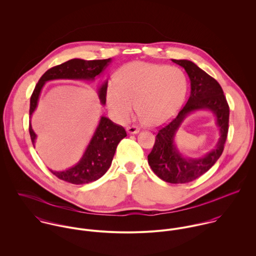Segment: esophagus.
Instances as JSON below:
<instances>
[{"label": "esophagus", "instance_id": "obj_1", "mask_svg": "<svg viewBox=\"0 0 256 256\" xmlns=\"http://www.w3.org/2000/svg\"><path fill=\"white\" fill-rule=\"evenodd\" d=\"M126 131L129 134H137V133H139L140 129L138 127H136V126H129V127H127Z\"/></svg>", "mask_w": 256, "mask_h": 256}]
</instances>
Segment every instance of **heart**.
Listing matches in <instances>:
<instances>
[{
	"instance_id": "heart-1",
	"label": "heart",
	"mask_w": 256,
	"mask_h": 256,
	"mask_svg": "<svg viewBox=\"0 0 256 256\" xmlns=\"http://www.w3.org/2000/svg\"><path fill=\"white\" fill-rule=\"evenodd\" d=\"M185 92L186 80L180 69L135 61L116 72L106 96L117 122L130 119L135 102L136 111L146 124L158 126L178 110Z\"/></svg>"
}]
</instances>
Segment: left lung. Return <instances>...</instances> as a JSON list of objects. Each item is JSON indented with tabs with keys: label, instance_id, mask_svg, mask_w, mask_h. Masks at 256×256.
<instances>
[{
	"label": "left lung",
	"instance_id": "left-lung-1",
	"mask_svg": "<svg viewBox=\"0 0 256 256\" xmlns=\"http://www.w3.org/2000/svg\"><path fill=\"white\" fill-rule=\"evenodd\" d=\"M172 61L182 66L188 74L190 96L178 116L158 130L148 162L152 172L164 182L187 183L200 178L219 160L228 136L230 108L224 92L214 78L191 61ZM197 110H209L216 115L220 130V141L215 149L201 158H185L175 145L174 138L186 115Z\"/></svg>",
	"mask_w": 256,
	"mask_h": 256
}]
</instances>
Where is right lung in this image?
Returning <instances> with one entry per match:
<instances>
[{"mask_svg": "<svg viewBox=\"0 0 256 256\" xmlns=\"http://www.w3.org/2000/svg\"><path fill=\"white\" fill-rule=\"evenodd\" d=\"M110 63L111 58L92 61L72 59L46 71L38 80L32 94L30 108V117L36 110L39 96L45 82L53 80H94L96 76L104 73ZM106 90L108 80L102 82L98 90V94L102 106H104L106 102ZM30 134L34 146H36V134L32 130L30 122ZM126 136V131L122 126L113 123L108 117L102 116L88 145L78 164L65 170L56 172L50 170V172L58 178L73 184H86L96 182L108 172L117 145Z\"/></svg>", "mask_w": 256, "mask_h": 256, "instance_id": "1", "label": "right lung"}]
</instances>
